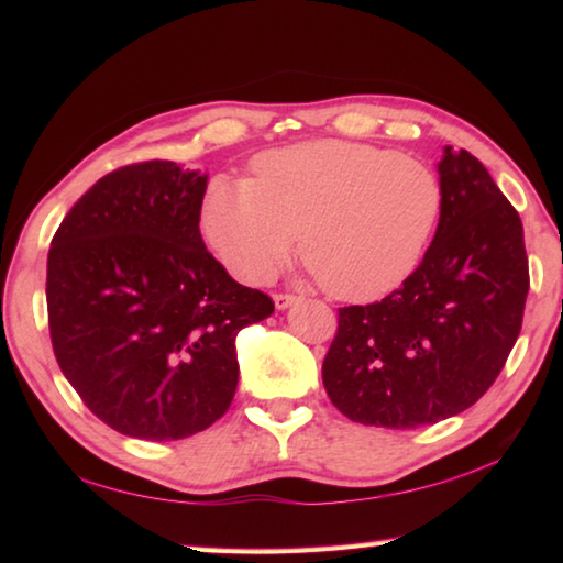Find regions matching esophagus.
<instances>
[{
	"label": "esophagus",
	"mask_w": 563,
	"mask_h": 563,
	"mask_svg": "<svg viewBox=\"0 0 563 563\" xmlns=\"http://www.w3.org/2000/svg\"><path fill=\"white\" fill-rule=\"evenodd\" d=\"M273 300H275V308L285 310V308H290L292 302H298L300 298H298V295H292V292H275Z\"/></svg>",
	"instance_id": "obj_1"
}]
</instances>
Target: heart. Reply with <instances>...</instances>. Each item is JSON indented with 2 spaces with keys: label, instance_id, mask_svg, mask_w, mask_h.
<instances>
[{
  "label": "heart",
  "instance_id": "obj_1",
  "mask_svg": "<svg viewBox=\"0 0 563 563\" xmlns=\"http://www.w3.org/2000/svg\"><path fill=\"white\" fill-rule=\"evenodd\" d=\"M444 188L427 164L355 141H308L268 151L255 178L216 176L206 188L201 225L228 271L265 283L302 258L340 300L395 292L430 245Z\"/></svg>",
  "mask_w": 563,
  "mask_h": 563
}]
</instances>
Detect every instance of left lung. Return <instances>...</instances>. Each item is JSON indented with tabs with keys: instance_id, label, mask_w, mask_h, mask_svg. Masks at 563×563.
<instances>
[{
	"instance_id": "8db88e82",
	"label": "left lung",
	"mask_w": 563,
	"mask_h": 563,
	"mask_svg": "<svg viewBox=\"0 0 563 563\" xmlns=\"http://www.w3.org/2000/svg\"><path fill=\"white\" fill-rule=\"evenodd\" d=\"M434 241L402 288L338 310L322 362L352 422L415 430L472 407L519 338L529 292L521 218L470 151L444 148Z\"/></svg>"
}]
</instances>
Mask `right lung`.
<instances>
[{"mask_svg":"<svg viewBox=\"0 0 563 563\" xmlns=\"http://www.w3.org/2000/svg\"><path fill=\"white\" fill-rule=\"evenodd\" d=\"M208 176L144 161L99 178L46 261L56 362L111 430L148 442L203 432L231 407L235 335L273 316L201 238Z\"/></svg>","mask_w":563,"mask_h":563,"instance_id":"obj_1","label":"right lung"}]
</instances>
